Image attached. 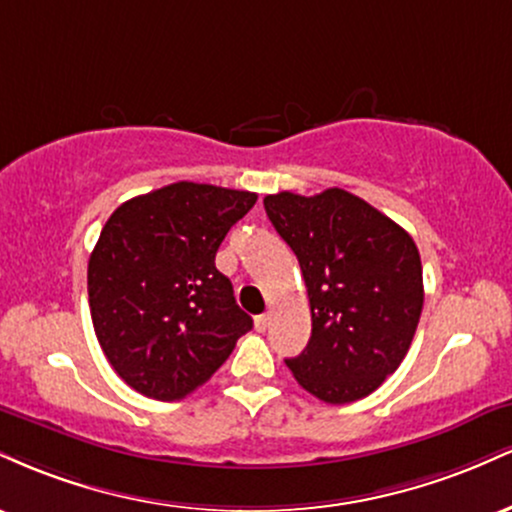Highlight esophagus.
Returning <instances> with one entry per match:
<instances>
[{"instance_id":"esophagus-1","label":"esophagus","mask_w":512,"mask_h":512,"mask_svg":"<svg viewBox=\"0 0 512 512\" xmlns=\"http://www.w3.org/2000/svg\"><path fill=\"white\" fill-rule=\"evenodd\" d=\"M255 327H257V332H264L269 327V315H257L255 317Z\"/></svg>"}]
</instances>
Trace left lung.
<instances>
[{
  "label": "left lung",
  "instance_id": "1",
  "mask_svg": "<svg viewBox=\"0 0 512 512\" xmlns=\"http://www.w3.org/2000/svg\"><path fill=\"white\" fill-rule=\"evenodd\" d=\"M269 221L296 252L313 332L286 366L327 404L368 397L407 356L421 308L419 248L395 221L351 192L264 197Z\"/></svg>",
  "mask_w": 512,
  "mask_h": 512
}]
</instances>
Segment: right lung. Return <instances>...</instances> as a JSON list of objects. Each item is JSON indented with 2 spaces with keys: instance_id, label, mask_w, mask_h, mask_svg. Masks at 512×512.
I'll list each match as a JSON object with an SVG mask.
<instances>
[{
  "instance_id": "add662e5",
  "label": "right lung",
  "mask_w": 512,
  "mask_h": 512,
  "mask_svg": "<svg viewBox=\"0 0 512 512\" xmlns=\"http://www.w3.org/2000/svg\"><path fill=\"white\" fill-rule=\"evenodd\" d=\"M255 202V192L173 182L105 221L88 260V305L105 358L132 390L182 399L252 330L214 260Z\"/></svg>"
}]
</instances>
